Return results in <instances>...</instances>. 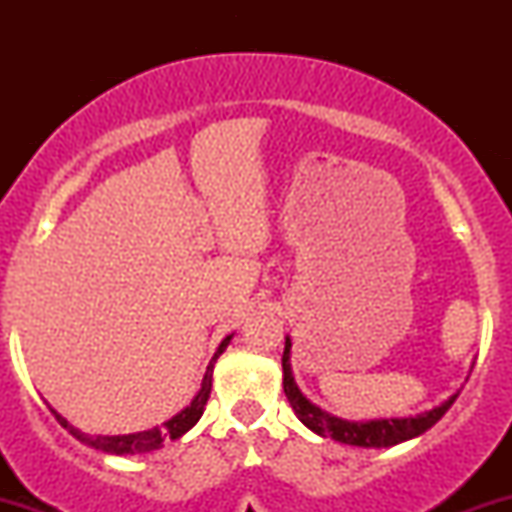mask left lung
I'll use <instances>...</instances> for the list:
<instances>
[{
    "instance_id": "8db88e82",
    "label": "left lung",
    "mask_w": 512,
    "mask_h": 512,
    "mask_svg": "<svg viewBox=\"0 0 512 512\" xmlns=\"http://www.w3.org/2000/svg\"><path fill=\"white\" fill-rule=\"evenodd\" d=\"M281 368H284V392L289 397L291 409L296 411V416L301 419L303 426H308L310 431L317 433L322 438H332L337 443L356 445V448H392V445L404 443V440L419 438L421 433H426L428 428L436 426L445 416V411L452 407L460 390L455 395H450L443 404L438 407L421 411L416 416H395V419H368V421H346L339 416L330 414V411L320 409L317 404L310 402L303 395L301 387L296 385L291 370V339L286 337L284 344V356H281ZM472 373V370H469Z\"/></svg>"
}]
</instances>
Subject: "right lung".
<instances>
[{"instance_id": "1", "label": "right lung", "mask_w": 512, "mask_h": 512, "mask_svg": "<svg viewBox=\"0 0 512 512\" xmlns=\"http://www.w3.org/2000/svg\"><path fill=\"white\" fill-rule=\"evenodd\" d=\"M233 334H228L226 339L219 344V349H216L214 358L209 361L207 366V373H204V380H202V387H199V392L195 397H192V402L187 404L185 409L178 411V414L173 416V419H168L163 426H154L149 428V431H139V433H127V436H86V433H81L79 428H74L69 424L67 419H64L62 414H57L55 409H50L52 414H55V419L60 421V424L67 428L69 433L76 440H81V443L91 445V448L96 450H103V452H110V455H137V452H151V450H158L163 445V440L170 438H180L185 436L187 431H190L192 426L197 424L199 419H202L204 414V407H207V399L211 395V378H214V363L216 358H219L223 351H226V346L231 344Z\"/></svg>"}]
</instances>
